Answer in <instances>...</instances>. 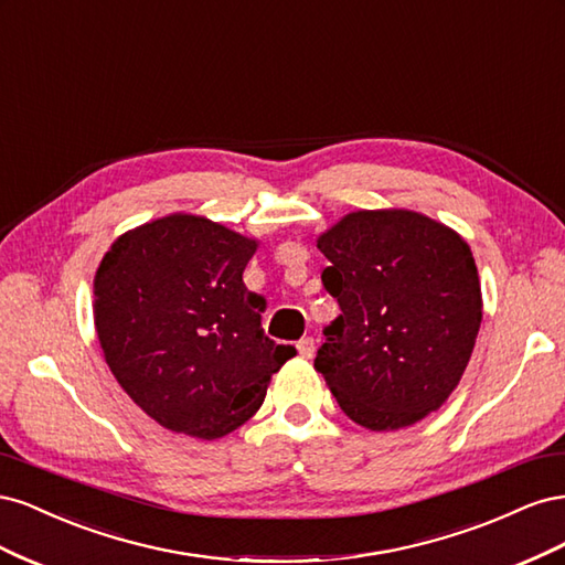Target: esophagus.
Here are the masks:
<instances>
[{"mask_svg":"<svg viewBox=\"0 0 565 565\" xmlns=\"http://www.w3.org/2000/svg\"><path fill=\"white\" fill-rule=\"evenodd\" d=\"M297 351L303 358H313L316 355V341H313V337H303L301 341H297Z\"/></svg>","mask_w":565,"mask_h":565,"instance_id":"34e87169","label":"esophagus"}]
</instances>
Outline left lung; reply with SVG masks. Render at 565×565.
<instances>
[{
	"instance_id": "8db88e82",
	"label": "left lung",
	"mask_w": 565,
	"mask_h": 565,
	"mask_svg": "<svg viewBox=\"0 0 565 565\" xmlns=\"http://www.w3.org/2000/svg\"><path fill=\"white\" fill-rule=\"evenodd\" d=\"M341 316L313 367L370 431L413 426L450 398L483 320L465 237L413 210H358L318 235Z\"/></svg>"
}]
</instances>
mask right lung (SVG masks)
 <instances>
[{
	"label": "right lung",
	"mask_w": 565,
	"mask_h": 565,
	"mask_svg": "<svg viewBox=\"0 0 565 565\" xmlns=\"http://www.w3.org/2000/svg\"><path fill=\"white\" fill-rule=\"evenodd\" d=\"M259 241L198 214L122 233L98 264L94 324L117 384L169 431L214 440L243 426L297 349L262 330L243 282Z\"/></svg>",
	"instance_id": "right-lung-1"
}]
</instances>
